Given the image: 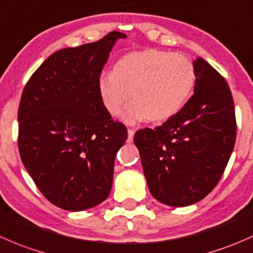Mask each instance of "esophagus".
I'll return each mask as SVG.
<instances>
[{"mask_svg":"<svg viewBox=\"0 0 253 253\" xmlns=\"http://www.w3.org/2000/svg\"><path fill=\"white\" fill-rule=\"evenodd\" d=\"M134 132H135L134 128H128V131H127V133H128V138H127V143H132V140H133Z\"/></svg>","mask_w":253,"mask_h":253,"instance_id":"esophagus-1","label":"esophagus"}]
</instances>
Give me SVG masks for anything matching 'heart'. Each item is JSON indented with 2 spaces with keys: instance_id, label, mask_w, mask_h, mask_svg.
Instances as JSON below:
<instances>
[{
  "instance_id": "b5f03b06",
  "label": "heart",
  "mask_w": 253,
  "mask_h": 253,
  "mask_svg": "<svg viewBox=\"0 0 253 253\" xmlns=\"http://www.w3.org/2000/svg\"><path fill=\"white\" fill-rule=\"evenodd\" d=\"M195 68L189 58L158 49L125 54L114 71L98 80V92L105 109L116 114L129 98L132 100L119 116L128 124L148 119L164 121L182 109L195 86Z\"/></svg>"
}]
</instances>
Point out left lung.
Segmentation results:
<instances>
[{
    "label": "left lung",
    "instance_id": "1",
    "mask_svg": "<svg viewBox=\"0 0 253 253\" xmlns=\"http://www.w3.org/2000/svg\"><path fill=\"white\" fill-rule=\"evenodd\" d=\"M193 64L190 99L161 126L134 134L151 195L173 207L189 206L211 193L235 144V108L227 81L203 58Z\"/></svg>",
    "mask_w": 253,
    "mask_h": 253
}]
</instances>
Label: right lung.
Wrapping results in <instances>:
<instances>
[{"label":"right lung","mask_w":253,"mask_h":253,"mask_svg":"<svg viewBox=\"0 0 253 253\" xmlns=\"http://www.w3.org/2000/svg\"><path fill=\"white\" fill-rule=\"evenodd\" d=\"M125 37L111 31L97 42L57 50L21 94V161L44 198L66 211L91 209L110 194L127 129L105 109L98 80L115 42Z\"/></svg>","instance_id":"obj_1"}]
</instances>
